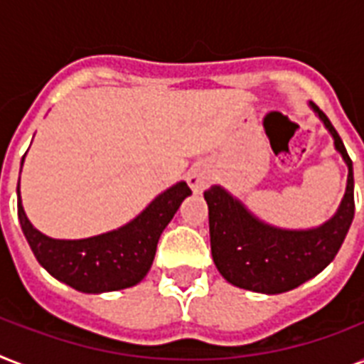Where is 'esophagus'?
Wrapping results in <instances>:
<instances>
[{
  "instance_id": "34e87169",
  "label": "esophagus",
  "mask_w": 364,
  "mask_h": 364,
  "mask_svg": "<svg viewBox=\"0 0 364 364\" xmlns=\"http://www.w3.org/2000/svg\"><path fill=\"white\" fill-rule=\"evenodd\" d=\"M211 181H213V179H211V173L205 170L204 166H194L193 170L188 171L187 183L194 193H202L204 188L210 187Z\"/></svg>"
}]
</instances>
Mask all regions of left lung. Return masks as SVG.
Instances as JSON below:
<instances>
[{
	"mask_svg": "<svg viewBox=\"0 0 364 364\" xmlns=\"http://www.w3.org/2000/svg\"><path fill=\"white\" fill-rule=\"evenodd\" d=\"M334 139V149L348 166V181L338 210L314 228H282L255 215L242 200L221 185L204 193L210 210L211 257L217 270L234 287L253 293L279 294L306 283L327 268L350 230L353 200V162L327 115L310 102Z\"/></svg>",
	"mask_w": 364,
	"mask_h": 364,
	"instance_id": "1",
	"label": "left lung"
}]
</instances>
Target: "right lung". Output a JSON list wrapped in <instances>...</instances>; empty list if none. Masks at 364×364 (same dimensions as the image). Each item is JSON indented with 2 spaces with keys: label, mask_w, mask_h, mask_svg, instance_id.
Wrapping results in <instances>:
<instances>
[{
  "label": "right lung",
  "mask_w": 364,
  "mask_h": 364,
  "mask_svg": "<svg viewBox=\"0 0 364 364\" xmlns=\"http://www.w3.org/2000/svg\"><path fill=\"white\" fill-rule=\"evenodd\" d=\"M24 164V156H22ZM191 188L179 181L160 193L145 210L122 227L82 240H56L30 223L18 196V221L39 264L58 282L88 294L134 287L147 276L156 243Z\"/></svg>",
  "instance_id": "right-lung-1"
}]
</instances>
